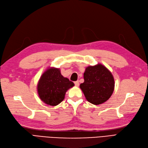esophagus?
Instances as JSON below:
<instances>
[{
	"label": "esophagus",
	"mask_w": 148,
	"mask_h": 148,
	"mask_svg": "<svg viewBox=\"0 0 148 148\" xmlns=\"http://www.w3.org/2000/svg\"><path fill=\"white\" fill-rule=\"evenodd\" d=\"M74 83H75V85L76 86H79V82H78V81L75 82Z\"/></svg>",
	"instance_id": "1"
}]
</instances>
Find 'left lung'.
<instances>
[{"instance_id":"obj_1","label":"left lung","mask_w":148,"mask_h":148,"mask_svg":"<svg viewBox=\"0 0 148 148\" xmlns=\"http://www.w3.org/2000/svg\"><path fill=\"white\" fill-rule=\"evenodd\" d=\"M84 83L80 84L86 100L94 105H99L108 100L114 90L112 74L105 66L99 64L88 66L84 73Z\"/></svg>"}]
</instances>
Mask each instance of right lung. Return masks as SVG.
Wrapping results in <instances>:
<instances>
[{"label":"right lung","mask_w":148,"mask_h":148,"mask_svg":"<svg viewBox=\"0 0 148 148\" xmlns=\"http://www.w3.org/2000/svg\"><path fill=\"white\" fill-rule=\"evenodd\" d=\"M74 83L61 75L59 69H47L40 78L37 90L41 100L45 104L56 106L64 99L66 92Z\"/></svg>","instance_id":"obj_1"}]
</instances>
